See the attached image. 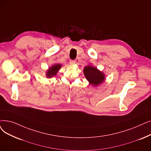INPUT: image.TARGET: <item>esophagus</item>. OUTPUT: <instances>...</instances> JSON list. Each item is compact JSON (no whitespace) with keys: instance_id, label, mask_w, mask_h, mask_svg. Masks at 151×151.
Masks as SVG:
<instances>
[{"instance_id":"obj_1","label":"esophagus","mask_w":151,"mask_h":151,"mask_svg":"<svg viewBox=\"0 0 151 151\" xmlns=\"http://www.w3.org/2000/svg\"><path fill=\"white\" fill-rule=\"evenodd\" d=\"M75 62H76L75 60H70V64H71V65L75 64Z\"/></svg>"}]
</instances>
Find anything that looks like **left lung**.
Instances as JSON below:
<instances>
[{
	"label": "left lung",
	"instance_id": "8db88e82",
	"mask_svg": "<svg viewBox=\"0 0 151 151\" xmlns=\"http://www.w3.org/2000/svg\"><path fill=\"white\" fill-rule=\"evenodd\" d=\"M84 74L90 84L94 86L102 83L105 80L104 74L102 72L98 70L97 68L89 65L84 68Z\"/></svg>",
	"mask_w": 151,
	"mask_h": 151
}]
</instances>
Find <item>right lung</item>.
<instances>
[{"instance_id":"add662e5","label":"right lung","mask_w":151,"mask_h":151,"mask_svg":"<svg viewBox=\"0 0 151 151\" xmlns=\"http://www.w3.org/2000/svg\"><path fill=\"white\" fill-rule=\"evenodd\" d=\"M61 67V65L60 64H55L54 65H53L51 68H49V70H48V71H47L46 73V76L47 78H50L55 76L58 70H59Z\"/></svg>"}]
</instances>
